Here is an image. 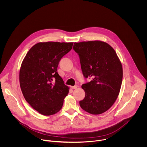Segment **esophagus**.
Listing matches in <instances>:
<instances>
[{
    "instance_id": "esophagus-1",
    "label": "esophagus",
    "mask_w": 147,
    "mask_h": 147,
    "mask_svg": "<svg viewBox=\"0 0 147 147\" xmlns=\"http://www.w3.org/2000/svg\"><path fill=\"white\" fill-rule=\"evenodd\" d=\"M78 88V85H75V86H71V88L73 89H77Z\"/></svg>"
}]
</instances>
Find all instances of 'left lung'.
Instances as JSON below:
<instances>
[{
    "label": "left lung",
    "instance_id": "1",
    "mask_svg": "<svg viewBox=\"0 0 147 147\" xmlns=\"http://www.w3.org/2000/svg\"><path fill=\"white\" fill-rule=\"evenodd\" d=\"M85 79L92 78L82 87L85 96L81 107L92 114H100L114 104L119 93L123 69L115 50L107 43L88 41L74 43Z\"/></svg>",
    "mask_w": 147,
    "mask_h": 147
}]
</instances>
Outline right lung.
<instances>
[{
  "instance_id": "add662e5",
  "label": "right lung",
  "mask_w": 147,
  "mask_h": 147,
  "mask_svg": "<svg viewBox=\"0 0 147 147\" xmlns=\"http://www.w3.org/2000/svg\"><path fill=\"white\" fill-rule=\"evenodd\" d=\"M73 42H40L28 52L21 64L19 79L25 100L44 115L58 113L62 107L68 87L59 75L61 59Z\"/></svg>"
}]
</instances>
